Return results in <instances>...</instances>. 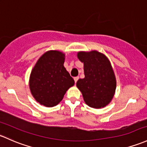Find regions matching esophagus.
I'll list each match as a JSON object with an SVG mask.
<instances>
[{
	"label": "esophagus",
	"mask_w": 147,
	"mask_h": 147,
	"mask_svg": "<svg viewBox=\"0 0 147 147\" xmlns=\"http://www.w3.org/2000/svg\"><path fill=\"white\" fill-rule=\"evenodd\" d=\"M78 80H79V77H75V78H74V80H75V83H77V82H78Z\"/></svg>",
	"instance_id": "esophagus-1"
}]
</instances>
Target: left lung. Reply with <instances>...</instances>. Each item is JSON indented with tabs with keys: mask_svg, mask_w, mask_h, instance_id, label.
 I'll return each mask as SVG.
<instances>
[{
	"mask_svg": "<svg viewBox=\"0 0 147 147\" xmlns=\"http://www.w3.org/2000/svg\"><path fill=\"white\" fill-rule=\"evenodd\" d=\"M78 58L84 64V78L79 79L77 87L84 101L94 109H102L112 101L116 78L109 58L97 51H79Z\"/></svg>",
	"mask_w": 147,
	"mask_h": 147,
	"instance_id": "left-lung-1",
	"label": "left lung"
}]
</instances>
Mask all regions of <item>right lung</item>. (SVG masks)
<instances>
[{"label": "right lung", "instance_id": "add662e5", "mask_svg": "<svg viewBox=\"0 0 147 147\" xmlns=\"http://www.w3.org/2000/svg\"><path fill=\"white\" fill-rule=\"evenodd\" d=\"M65 54L51 50L38 58L31 72L29 85L32 95L41 105L53 107L62 101L66 92L75 84L64 67Z\"/></svg>", "mask_w": 147, "mask_h": 147}]
</instances>
